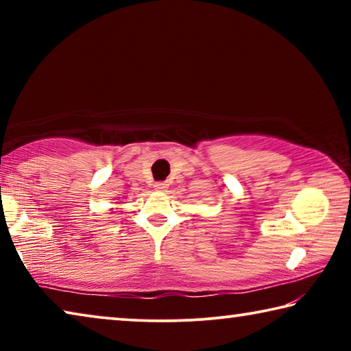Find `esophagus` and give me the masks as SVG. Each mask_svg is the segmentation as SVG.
I'll use <instances>...</instances> for the list:
<instances>
[{
    "instance_id": "obj_1",
    "label": "esophagus",
    "mask_w": 351,
    "mask_h": 351,
    "mask_svg": "<svg viewBox=\"0 0 351 351\" xmlns=\"http://www.w3.org/2000/svg\"><path fill=\"white\" fill-rule=\"evenodd\" d=\"M165 187H167V184L162 182V181H159V182L154 184V189H156V190H164Z\"/></svg>"
}]
</instances>
